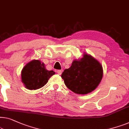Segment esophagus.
Instances as JSON below:
<instances>
[{
	"instance_id": "obj_1",
	"label": "esophagus",
	"mask_w": 129,
	"mask_h": 129,
	"mask_svg": "<svg viewBox=\"0 0 129 129\" xmlns=\"http://www.w3.org/2000/svg\"><path fill=\"white\" fill-rule=\"evenodd\" d=\"M56 72H57V74H59V75H60V74H61V73H62V70H57L56 71Z\"/></svg>"
}]
</instances>
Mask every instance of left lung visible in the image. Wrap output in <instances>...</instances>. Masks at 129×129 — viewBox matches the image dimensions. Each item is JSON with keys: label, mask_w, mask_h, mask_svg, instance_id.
Returning <instances> with one entry per match:
<instances>
[{"label": "left lung", "mask_w": 129, "mask_h": 129, "mask_svg": "<svg viewBox=\"0 0 129 129\" xmlns=\"http://www.w3.org/2000/svg\"><path fill=\"white\" fill-rule=\"evenodd\" d=\"M103 76L101 64L87 54L78 60L73 61L70 68L64 70L61 78L66 86L78 94H87L94 91Z\"/></svg>", "instance_id": "obj_1"}]
</instances>
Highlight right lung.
Returning <instances> with one entry per match:
<instances>
[{
	"mask_svg": "<svg viewBox=\"0 0 129 129\" xmlns=\"http://www.w3.org/2000/svg\"><path fill=\"white\" fill-rule=\"evenodd\" d=\"M55 73L53 70H46L44 63L40 60H34L23 69L21 80L27 88L31 90L37 89L44 86Z\"/></svg>",
	"mask_w": 129,
	"mask_h": 129,
	"instance_id": "add662e5",
	"label": "right lung"
}]
</instances>
